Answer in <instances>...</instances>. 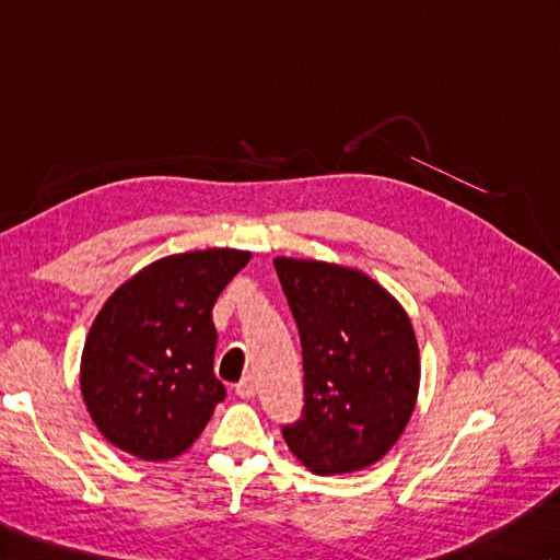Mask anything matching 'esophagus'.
I'll use <instances>...</instances> for the list:
<instances>
[{
  "label": "esophagus",
  "instance_id": "obj_1",
  "mask_svg": "<svg viewBox=\"0 0 560 560\" xmlns=\"http://www.w3.org/2000/svg\"><path fill=\"white\" fill-rule=\"evenodd\" d=\"M255 393H257V385H255V378H253L250 374L243 376V378L236 383V395H238V397L250 399V397H255Z\"/></svg>",
  "mask_w": 560,
  "mask_h": 560
}]
</instances>
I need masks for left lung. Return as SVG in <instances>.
<instances>
[{"label": "left lung", "instance_id": "left-lung-1", "mask_svg": "<svg viewBox=\"0 0 560 560\" xmlns=\"http://www.w3.org/2000/svg\"><path fill=\"white\" fill-rule=\"evenodd\" d=\"M303 346L305 407L281 428L317 476L385 456L419 395V342L407 312L374 279L317 260H275Z\"/></svg>", "mask_w": 560, "mask_h": 560}]
</instances>
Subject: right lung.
I'll return each instance as SVG.
<instances>
[{
  "instance_id": "obj_1",
  "label": "right lung",
  "mask_w": 560,
  "mask_h": 560,
  "mask_svg": "<svg viewBox=\"0 0 560 560\" xmlns=\"http://www.w3.org/2000/svg\"><path fill=\"white\" fill-rule=\"evenodd\" d=\"M248 260L234 248L170 255L106 300L84 340L80 388L110 444L167 462L203 433L226 397L212 371V307Z\"/></svg>"
}]
</instances>
